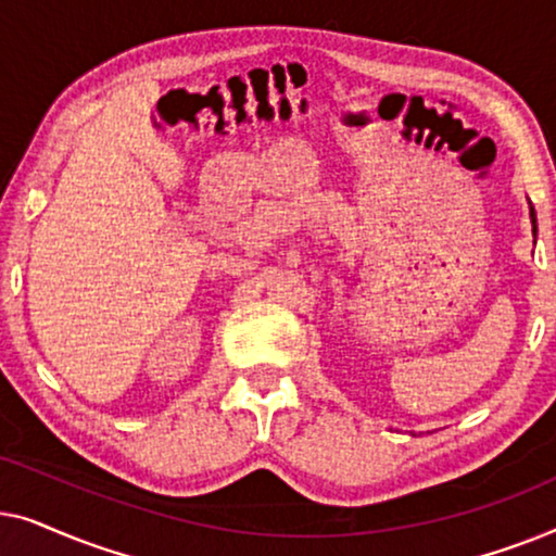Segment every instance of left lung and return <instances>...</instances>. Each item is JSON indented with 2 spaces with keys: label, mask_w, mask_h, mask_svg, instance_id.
Segmentation results:
<instances>
[{
  "label": "left lung",
  "mask_w": 556,
  "mask_h": 556,
  "mask_svg": "<svg viewBox=\"0 0 556 556\" xmlns=\"http://www.w3.org/2000/svg\"><path fill=\"white\" fill-rule=\"evenodd\" d=\"M529 217H531V232H534V238H536V212H534V207H531V202H529Z\"/></svg>",
  "instance_id": "obj_1"
}]
</instances>
